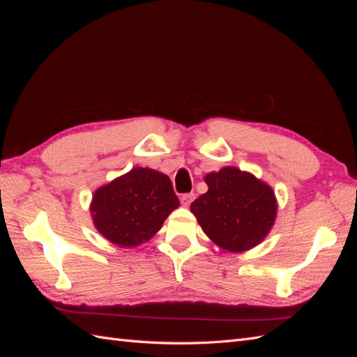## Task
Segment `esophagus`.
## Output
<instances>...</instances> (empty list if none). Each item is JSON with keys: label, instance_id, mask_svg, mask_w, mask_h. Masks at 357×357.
<instances>
[{"label": "esophagus", "instance_id": "esophagus-1", "mask_svg": "<svg viewBox=\"0 0 357 357\" xmlns=\"http://www.w3.org/2000/svg\"><path fill=\"white\" fill-rule=\"evenodd\" d=\"M193 199H195V195H193L192 192H190V193H183L181 198H180V201H181V205H183V207H189L190 202H192Z\"/></svg>", "mask_w": 357, "mask_h": 357}]
</instances>
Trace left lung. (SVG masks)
<instances>
[{
    "mask_svg": "<svg viewBox=\"0 0 357 357\" xmlns=\"http://www.w3.org/2000/svg\"><path fill=\"white\" fill-rule=\"evenodd\" d=\"M205 183L208 190L190 204V211L208 238L229 252L261 243L277 214L273 189L232 167L207 174Z\"/></svg>",
    "mask_w": 357,
    "mask_h": 357,
    "instance_id": "1",
    "label": "left lung"
}]
</instances>
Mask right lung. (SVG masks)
I'll use <instances>...</instances> for the list:
<instances>
[{"instance_id": "obj_1", "label": "right lung", "mask_w": 357, "mask_h": 357, "mask_svg": "<svg viewBox=\"0 0 357 357\" xmlns=\"http://www.w3.org/2000/svg\"><path fill=\"white\" fill-rule=\"evenodd\" d=\"M178 205L168 176L134 168L96 190L91 211L96 229L107 240L134 247L150 240Z\"/></svg>"}]
</instances>
